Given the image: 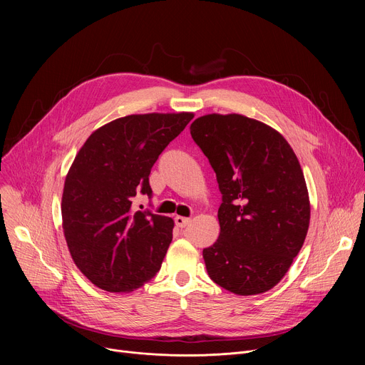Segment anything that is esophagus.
Returning <instances> with one entry per match:
<instances>
[{"label": "esophagus", "mask_w": 365, "mask_h": 365, "mask_svg": "<svg viewBox=\"0 0 365 365\" xmlns=\"http://www.w3.org/2000/svg\"><path fill=\"white\" fill-rule=\"evenodd\" d=\"M175 222H176V225H178V227L185 228V227H187V225L190 224V218H185V217L178 215V217H175Z\"/></svg>", "instance_id": "1"}]
</instances>
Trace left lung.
I'll return each instance as SVG.
<instances>
[{
	"instance_id": "1",
	"label": "left lung",
	"mask_w": 365,
	"mask_h": 365,
	"mask_svg": "<svg viewBox=\"0 0 365 365\" xmlns=\"http://www.w3.org/2000/svg\"><path fill=\"white\" fill-rule=\"evenodd\" d=\"M190 134L222 193L220 237L203 250L206 272L231 293H264L284 277L309 230V193L296 154L277 130L241 114L199 117Z\"/></svg>"
}]
</instances>
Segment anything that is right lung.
Returning a JSON list of instances; mask_svg holds the SVG:
<instances>
[{
    "label": "right lung",
    "instance_id": "1",
    "mask_svg": "<svg viewBox=\"0 0 365 365\" xmlns=\"http://www.w3.org/2000/svg\"><path fill=\"white\" fill-rule=\"evenodd\" d=\"M192 118L193 113L117 118L78 151L65 179L62 227L73 263L96 287L128 293L160 270L175 222L134 211L133 197L151 196L153 165Z\"/></svg>",
    "mask_w": 365,
    "mask_h": 365
}]
</instances>
